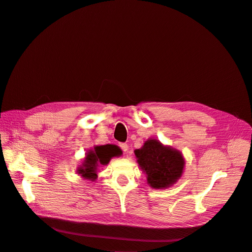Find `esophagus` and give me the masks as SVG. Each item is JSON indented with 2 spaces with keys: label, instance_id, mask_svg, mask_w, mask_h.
Instances as JSON below:
<instances>
[{
  "label": "esophagus",
  "instance_id": "1",
  "mask_svg": "<svg viewBox=\"0 0 252 252\" xmlns=\"http://www.w3.org/2000/svg\"><path fill=\"white\" fill-rule=\"evenodd\" d=\"M120 147L122 148V150H123L124 152H126V151L128 150V145H127V144H125V143H122V144H120Z\"/></svg>",
  "mask_w": 252,
  "mask_h": 252
}]
</instances>
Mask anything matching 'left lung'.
<instances>
[{"instance_id":"8db88e82","label":"left lung","mask_w":252,"mask_h":252,"mask_svg":"<svg viewBox=\"0 0 252 252\" xmlns=\"http://www.w3.org/2000/svg\"><path fill=\"white\" fill-rule=\"evenodd\" d=\"M134 155L149 186L155 189L172 186L184 172L185 158L182 152L157 139L145 141L140 149L134 150Z\"/></svg>"}]
</instances>
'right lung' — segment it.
Segmentation results:
<instances>
[{
  "instance_id": "1",
  "label": "right lung",
  "mask_w": 252,
  "mask_h": 252,
  "mask_svg": "<svg viewBox=\"0 0 252 252\" xmlns=\"http://www.w3.org/2000/svg\"><path fill=\"white\" fill-rule=\"evenodd\" d=\"M122 156V150L117 145H97L90 148L85 154L77 173L87 181H95L97 178L98 167L107 165L112 158Z\"/></svg>"
}]
</instances>
